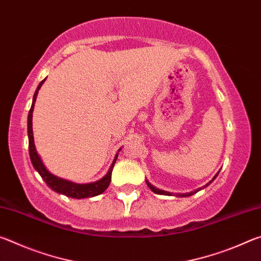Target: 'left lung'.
Returning <instances> with one entry per match:
<instances>
[{"mask_svg": "<svg viewBox=\"0 0 261 261\" xmlns=\"http://www.w3.org/2000/svg\"><path fill=\"white\" fill-rule=\"evenodd\" d=\"M218 175H219V173H218V174H216V175L214 176V177H213V179H212V180H214V179L216 178V176H218ZM212 180H211V182H210L208 184H211V183H212ZM146 183H147V185H148V188H149V189H151L153 192H155V193H159V194H171L170 192H166V191H162V190H159V189H156L155 187H153V185H152L151 183H148V182H146ZM208 184H207V185H208ZM196 192H198V191H196ZM193 193H194V192L185 193V194H183V196H191V194H193ZM179 196H180V194H179Z\"/></svg>", "mask_w": 261, "mask_h": 261, "instance_id": "left-lung-1", "label": "left lung"}]
</instances>
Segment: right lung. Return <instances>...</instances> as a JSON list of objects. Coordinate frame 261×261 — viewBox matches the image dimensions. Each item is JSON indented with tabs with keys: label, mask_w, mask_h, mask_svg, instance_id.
Segmentation results:
<instances>
[{
	"label": "right lung",
	"mask_w": 261,
	"mask_h": 261,
	"mask_svg": "<svg viewBox=\"0 0 261 261\" xmlns=\"http://www.w3.org/2000/svg\"><path fill=\"white\" fill-rule=\"evenodd\" d=\"M45 81H46V79H43V81L40 84H39L37 91H35L34 96H33V102H32V106H31V109L29 112V117H28L29 151H30L31 161H32V165L34 167V169L37 170L39 174H40L42 179L45 180L48 187L54 190V191H56V192L65 194V196L71 197V198H77V199H81V198H88V197L98 196V194L102 193L105 190H107V188L109 187L110 180H112V171H113L115 162H116V159H117L118 154L116 156H115L114 161H113V165H112V167L109 168L107 175H106L103 178H101L100 180H98V182L90 183V184H76V183L69 182V180H65V179L56 177V176L50 174L49 171L46 169V167L43 166L40 156L38 155L37 149H35V146H34V140H33L32 113H33L35 99H37V95H38V91L40 90V87H41V85Z\"/></svg>",
	"instance_id": "right-lung-1"
}]
</instances>
